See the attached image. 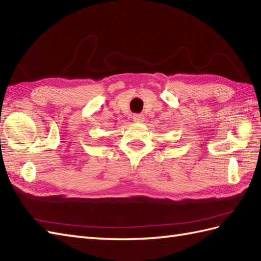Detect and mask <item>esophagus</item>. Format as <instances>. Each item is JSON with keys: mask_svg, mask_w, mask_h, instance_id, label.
I'll list each match as a JSON object with an SVG mask.
<instances>
[{"mask_svg": "<svg viewBox=\"0 0 261 261\" xmlns=\"http://www.w3.org/2000/svg\"><path fill=\"white\" fill-rule=\"evenodd\" d=\"M134 120L136 122H142L143 121V115L142 114H134Z\"/></svg>", "mask_w": 261, "mask_h": 261, "instance_id": "esophagus-1", "label": "esophagus"}]
</instances>
